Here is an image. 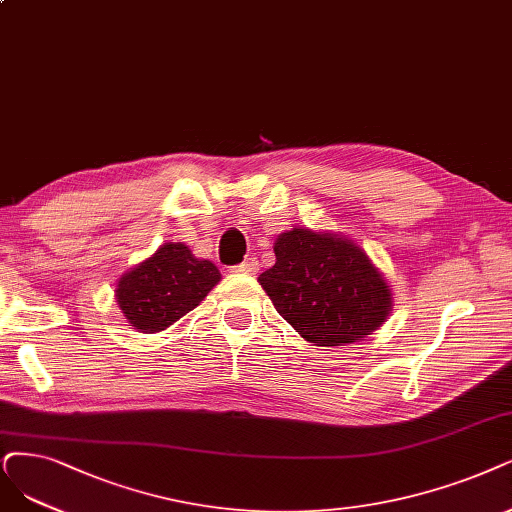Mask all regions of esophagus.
<instances>
[{
	"label": "esophagus",
	"instance_id": "1",
	"mask_svg": "<svg viewBox=\"0 0 512 512\" xmlns=\"http://www.w3.org/2000/svg\"><path fill=\"white\" fill-rule=\"evenodd\" d=\"M257 270H259V261L255 257L244 259L240 266L234 268V272H238V274H257Z\"/></svg>",
	"mask_w": 512,
	"mask_h": 512
}]
</instances>
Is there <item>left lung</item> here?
I'll use <instances>...</instances> for the list:
<instances>
[{
	"instance_id": "8db88e82",
	"label": "left lung",
	"mask_w": 512,
	"mask_h": 512,
	"mask_svg": "<svg viewBox=\"0 0 512 512\" xmlns=\"http://www.w3.org/2000/svg\"><path fill=\"white\" fill-rule=\"evenodd\" d=\"M276 263L257 280L276 312L314 346H346L380 329L392 289L361 244L291 227L274 240Z\"/></svg>"
}]
</instances>
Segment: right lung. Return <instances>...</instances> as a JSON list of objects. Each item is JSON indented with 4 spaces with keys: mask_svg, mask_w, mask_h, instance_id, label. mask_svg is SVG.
<instances>
[{
    "mask_svg": "<svg viewBox=\"0 0 512 512\" xmlns=\"http://www.w3.org/2000/svg\"><path fill=\"white\" fill-rule=\"evenodd\" d=\"M219 280L213 261L196 257L183 242H164L120 276L116 301L132 329L160 333L200 306Z\"/></svg>",
    "mask_w": 512,
    "mask_h": 512,
    "instance_id": "1",
    "label": "right lung"
}]
</instances>
